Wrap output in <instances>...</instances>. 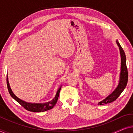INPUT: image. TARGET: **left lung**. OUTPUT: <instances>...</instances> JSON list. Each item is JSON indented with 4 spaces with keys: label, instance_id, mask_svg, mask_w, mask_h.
Returning a JSON list of instances; mask_svg holds the SVG:
<instances>
[{
    "label": "left lung",
    "instance_id": "1",
    "mask_svg": "<svg viewBox=\"0 0 133 133\" xmlns=\"http://www.w3.org/2000/svg\"><path fill=\"white\" fill-rule=\"evenodd\" d=\"M116 42H117V44L119 46L121 56V75H120L119 83L117 87L112 94L108 96L105 100L100 102L98 103L100 105L107 104V103H110L116 101L119 97V96L121 95V94L122 92L124 90V89L127 85V82H128V72L126 63V56H125L124 51H123V48H122L120 43L118 42L117 41H116Z\"/></svg>",
    "mask_w": 133,
    "mask_h": 133
}]
</instances>
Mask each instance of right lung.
Listing matches in <instances>:
<instances>
[{"label": "right lung", "instance_id": "add662e5", "mask_svg": "<svg viewBox=\"0 0 133 133\" xmlns=\"http://www.w3.org/2000/svg\"><path fill=\"white\" fill-rule=\"evenodd\" d=\"M6 84H7V88H8L9 93L11 95V96L13 98V99L17 102L20 105H22L25 110L30 111L32 112H43L45 111L51 110L54 107V105L56 104L57 101L58 100V97H59L60 91L61 90V87H60L59 90H58L57 93L55 97L51 101L48 102L46 103H28L26 102L22 101V100L18 98L17 96L14 95V94L12 92L11 89L10 87V84H9L8 80V76H6Z\"/></svg>", "mask_w": 133, "mask_h": 133}]
</instances>
